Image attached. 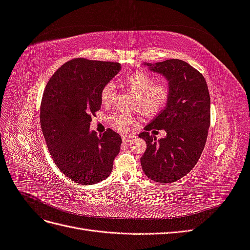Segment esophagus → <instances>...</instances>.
Listing matches in <instances>:
<instances>
[{
  "label": "esophagus",
  "instance_id": "1",
  "mask_svg": "<svg viewBox=\"0 0 250 250\" xmlns=\"http://www.w3.org/2000/svg\"><path fill=\"white\" fill-rule=\"evenodd\" d=\"M122 141H123V143H129V142L132 141V138L131 137H128V135H123Z\"/></svg>",
  "mask_w": 250,
  "mask_h": 250
}]
</instances>
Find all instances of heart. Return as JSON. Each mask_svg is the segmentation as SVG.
I'll list each match as a JSON object with an SVG mask.
<instances>
[{"mask_svg":"<svg viewBox=\"0 0 250 250\" xmlns=\"http://www.w3.org/2000/svg\"><path fill=\"white\" fill-rule=\"evenodd\" d=\"M122 85L135 96L134 108L145 117H155L161 113L170 99V87L167 82H155L152 75L137 70L122 80ZM117 95V87L111 81L105 83L100 90V101L105 106L110 105ZM137 122V118L123 112L113 113L109 118L110 125L117 130H126Z\"/></svg>","mask_w":250,"mask_h":250,"instance_id":"1","label":"heart"}]
</instances>
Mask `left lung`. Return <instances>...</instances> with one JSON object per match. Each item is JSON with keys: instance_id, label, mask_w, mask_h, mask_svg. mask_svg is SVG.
Here are the masks:
<instances>
[{"instance_id": "left-lung-1", "label": "left lung", "mask_w": 250, "mask_h": 250, "mask_svg": "<svg viewBox=\"0 0 250 250\" xmlns=\"http://www.w3.org/2000/svg\"><path fill=\"white\" fill-rule=\"evenodd\" d=\"M169 81L170 99L166 108L145 127L140 137L147 149L141 157L143 171L157 183H174L190 172L206 146L210 123V98L203 75L180 59L146 63ZM164 129L156 141L149 131Z\"/></svg>"}]
</instances>
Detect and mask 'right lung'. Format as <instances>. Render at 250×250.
Returning a JSON list of instances; mask_svg holds the SVG:
<instances>
[{
  "mask_svg": "<svg viewBox=\"0 0 250 250\" xmlns=\"http://www.w3.org/2000/svg\"><path fill=\"white\" fill-rule=\"evenodd\" d=\"M121 70V64L75 58L62 64L47 83L41 104V126L49 152L64 175L80 185L109 176L118 155L120 134L89 129L101 107L100 90Z\"/></svg>",
  "mask_w": 250,
  "mask_h": 250,
  "instance_id": "add662e5",
  "label": "right lung"
}]
</instances>
